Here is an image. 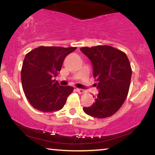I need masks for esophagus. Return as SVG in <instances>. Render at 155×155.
Wrapping results in <instances>:
<instances>
[{"label": "esophagus", "mask_w": 155, "mask_h": 155, "mask_svg": "<svg viewBox=\"0 0 155 155\" xmlns=\"http://www.w3.org/2000/svg\"><path fill=\"white\" fill-rule=\"evenodd\" d=\"M76 91H77L78 92H79V94H83V93H84L85 92V90H82V89H79V88H76Z\"/></svg>", "instance_id": "1"}]
</instances>
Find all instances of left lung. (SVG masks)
<instances>
[{"label":"left lung","instance_id":"1","mask_svg":"<svg viewBox=\"0 0 155 155\" xmlns=\"http://www.w3.org/2000/svg\"><path fill=\"white\" fill-rule=\"evenodd\" d=\"M80 50L91 60L99 90L94 96L95 102L84 107V111L96 118L111 117L120 109L128 94L132 76L128 58L123 51L108 45L81 47Z\"/></svg>","mask_w":155,"mask_h":155}]
</instances>
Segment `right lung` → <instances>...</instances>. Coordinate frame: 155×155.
I'll use <instances>...</instances> for the list:
<instances>
[{"label": "right lung", "instance_id": "obj_1", "mask_svg": "<svg viewBox=\"0 0 155 155\" xmlns=\"http://www.w3.org/2000/svg\"><path fill=\"white\" fill-rule=\"evenodd\" d=\"M76 47L41 46L25 55L21 79L27 99L35 109L51 112L61 109L74 87L52 80L61 70L65 57Z\"/></svg>", "mask_w": 155, "mask_h": 155}]
</instances>
